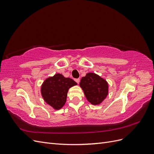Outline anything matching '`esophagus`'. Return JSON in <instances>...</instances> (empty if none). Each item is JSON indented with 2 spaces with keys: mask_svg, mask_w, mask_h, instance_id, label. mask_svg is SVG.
<instances>
[{
  "mask_svg": "<svg viewBox=\"0 0 154 154\" xmlns=\"http://www.w3.org/2000/svg\"><path fill=\"white\" fill-rule=\"evenodd\" d=\"M75 81L76 82V83H78V84H79V83H80V80L79 78H77V79H75Z\"/></svg>",
  "mask_w": 154,
  "mask_h": 154,
  "instance_id": "obj_1",
  "label": "esophagus"
}]
</instances>
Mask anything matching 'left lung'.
<instances>
[{
	"label": "left lung",
	"instance_id": "8db88e82",
	"mask_svg": "<svg viewBox=\"0 0 154 154\" xmlns=\"http://www.w3.org/2000/svg\"><path fill=\"white\" fill-rule=\"evenodd\" d=\"M87 100L93 105H98L108 94V83L97 74L89 72L80 83Z\"/></svg>",
	"mask_w": 154,
	"mask_h": 154
}]
</instances>
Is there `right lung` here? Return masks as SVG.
Listing matches in <instances>:
<instances>
[{
    "mask_svg": "<svg viewBox=\"0 0 154 154\" xmlns=\"http://www.w3.org/2000/svg\"><path fill=\"white\" fill-rule=\"evenodd\" d=\"M77 85L72 79L57 74L45 80L42 86V95L47 103L54 109H60L66 102L69 88Z\"/></svg>",
    "mask_w": 154,
    "mask_h": 154,
    "instance_id": "right-lung-1",
    "label": "right lung"
}]
</instances>
